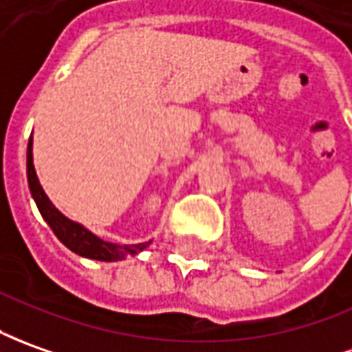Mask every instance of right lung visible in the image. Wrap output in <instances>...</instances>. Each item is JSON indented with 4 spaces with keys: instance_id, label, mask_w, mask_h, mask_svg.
I'll return each instance as SVG.
<instances>
[{
    "instance_id": "right-lung-1",
    "label": "right lung",
    "mask_w": 352,
    "mask_h": 352,
    "mask_svg": "<svg viewBox=\"0 0 352 352\" xmlns=\"http://www.w3.org/2000/svg\"><path fill=\"white\" fill-rule=\"evenodd\" d=\"M26 174H28V186L32 191V197L36 205L40 208L42 217L50 224L53 234L59 237L70 251H74L80 256H88L96 261H122L124 256H132L144 251L149 243H138V245H116V243H107L98 236H94L84 226H80L76 222H72L67 217H63L57 208L51 205L47 195L43 193L42 186L38 182L36 170H34L32 162V138L28 140V151H26Z\"/></svg>"
}]
</instances>
